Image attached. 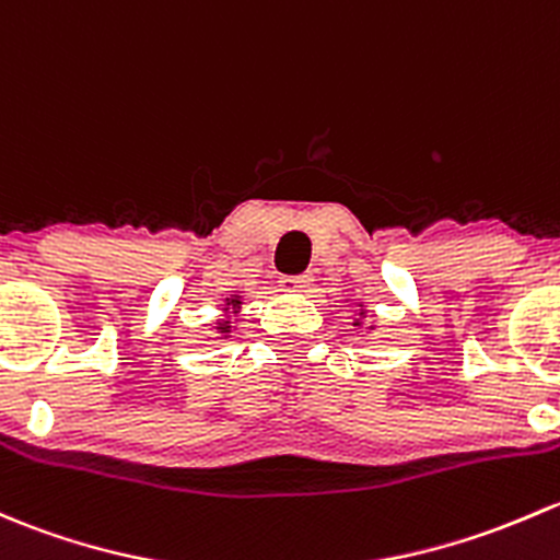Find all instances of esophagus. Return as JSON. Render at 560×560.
Instances as JSON below:
<instances>
[{"label":"esophagus","mask_w":560,"mask_h":560,"mask_svg":"<svg viewBox=\"0 0 560 560\" xmlns=\"http://www.w3.org/2000/svg\"><path fill=\"white\" fill-rule=\"evenodd\" d=\"M311 281H314V276L311 273H300V276H281L279 287L284 292H308L311 290Z\"/></svg>","instance_id":"esophagus-1"}]
</instances>
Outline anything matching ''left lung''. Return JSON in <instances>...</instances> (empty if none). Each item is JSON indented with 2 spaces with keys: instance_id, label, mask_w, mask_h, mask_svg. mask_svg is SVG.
I'll return each instance as SVG.
<instances>
[{
  "instance_id": "obj_1",
  "label": "left lung",
  "mask_w": 560,
  "mask_h": 560,
  "mask_svg": "<svg viewBox=\"0 0 560 560\" xmlns=\"http://www.w3.org/2000/svg\"><path fill=\"white\" fill-rule=\"evenodd\" d=\"M359 316H362V314H359ZM357 325H359V322H357Z\"/></svg>"
}]
</instances>
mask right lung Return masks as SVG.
Segmentation results:
<instances>
[{"label": "right lung", "mask_w": 560, "mask_h": 560, "mask_svg": "<svg viewBox=\"0 0 560 560\" xmlns=\"http://www.w3.org/2000/svg\"><path fill=\"white\" fill-rule=\"evenodd\" d=\"M238 311L241 308V298L238 295H233V298H228L225 300V311ZM233 329V325L228 319H220L217 322V332H222V338H228V332H231Z\"/></svg>", "instance_id": "right-lung-1"}]
</instances>
